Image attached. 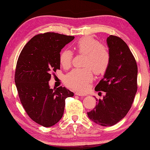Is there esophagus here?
<instances>
[{
	"mask_svg": "<svg viewBox=\"0 0 150 150\" xmlns=\"http://www.w3.org/2000/svg\"><path fill=\"white\" fill-rule=\"evenodd\" d=\"M76 95H78V96H86V95L81 93V92H76L75 93Z\"/></svg>",
	"mask_w": 150,
	"mask_h": 150,
	"instance_id": "obj_1",
	"label": "esophagus"
}]
</instances>
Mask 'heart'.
<instances>
[{"label": "heart", "instance_id": "obj_1", "mask_svg": "<svg viewBox=\"0 0 150 150\" xmlns=\"http://www.w3.org/2000/svg\"><path fill=\"white\" fill-rule=\"evenodd\" d=\"M77 53L85 55L83 66L85 68L73 69L64 77V82L68 87L84 91L93 79V71L96 75H103L110 64L111 56L108 47L91 36H84L75 43ZM73 54L69 50L60 53L59 61L64 68L71 66Z\"/></svg>", "mask_w": 150, "mask_h": 150}]
</instances>
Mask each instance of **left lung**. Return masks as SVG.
I'll return each instance as SVG.
<instances>
[{
    "instance_id": "left-lung-1",
    "label": "left lung",
    "mask_w": 150,
    "mask_h": 150,
    "mask_svg": "<svg viewBox=\"0 0 150 150\" xmlns=\"http://www.w3.org/2000/svg\"><path fill=\"white\" fill-rule=\"evenodd\" d=\"M111 59L104 78L95 90L104 91L103 99H96V106L88 115L97 124L111 126L126 115L137 91V64L129 47L120 37L107 39ZM101 92H99V94Z\"/></svg>"
}]
</instances>
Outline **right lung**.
I'll return each mask as SVG.
<instances>
[{"instance_id": "right-lung-1", "label": "right lung", "mask_w": 150, "mask_h": 150, "mask_svg": "<svg viewBox=\"0 0 150 150\" xmlns=\"http://www.w3.org/2000/svg\"><path fill=\"white\" fill-rule=\"evenodd\" d=\"M74 38L54 32L38 34L19 55L15 73L19 98L30 119L44 127L61 119L66 98L74 95L64 87L51 89L48 82L52 73L60 69V51Z\"/></svg>"}]
</instances>
